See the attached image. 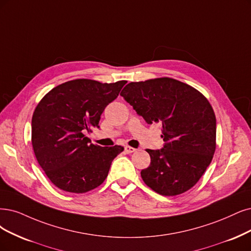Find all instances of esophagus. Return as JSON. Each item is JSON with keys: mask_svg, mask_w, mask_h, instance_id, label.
<instances>
[{"mask_svg": "<svg viewBox=\"0 0 251 251\" xmlns=\"http://www.w3.org/2000/svg\"><path fill=\"white\" fill-rule=\"evenodd\" d=\"M135 151H136V149H134V148H132V147H129V146L125 147V152L127 154H131V153H133Z\"/></svg>", "mask_w": 251, "mask_h": 251, "instance_id": "esophagus-1", "label": "esophagus"}]
</instances>
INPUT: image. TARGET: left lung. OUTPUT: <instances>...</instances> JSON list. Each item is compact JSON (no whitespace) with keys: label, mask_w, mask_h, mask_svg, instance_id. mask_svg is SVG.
I'll list each match as a JSON object with an SVG mask.
<instances>
[{"label":"left lung","mask_w":251,"mask_h":251,"mask_svg":"<svg viewBox=\"0 0 251 251\" xmlns=\"http://www.w3.org/2000/svg\"><path fill=\"white\" fill-rule=\"evenodd\" d=\"M148 124L160 123L164 145L147 149L149 168L144 182L162 196H177L198 183L216 148V118L207 98L194 88L169 77L129 82L121 92Z\"/></svg>","instance_id":"1"}]
</instances>
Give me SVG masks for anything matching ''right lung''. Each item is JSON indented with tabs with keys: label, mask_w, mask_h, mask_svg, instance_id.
<instances>
[{
	"label": "right lung",
	"mask_w": 251,
	"mask_h": 251,
	"mask_svg": "<svg viewBox=\"0 0 251 251\" xmlns=\"http://www.w3.org/2000/svg\"><path fill=\"white\" fill-rule=\"evenodd\" d=\"M127 81L101 83L74 79L53 88L32 118V145L42 170L58 188L83 193L106 179L123 147L92 144L85 133L99 128L101 114Z\"/></svg>",
	"instance_id": "1"
}]
</instances>
